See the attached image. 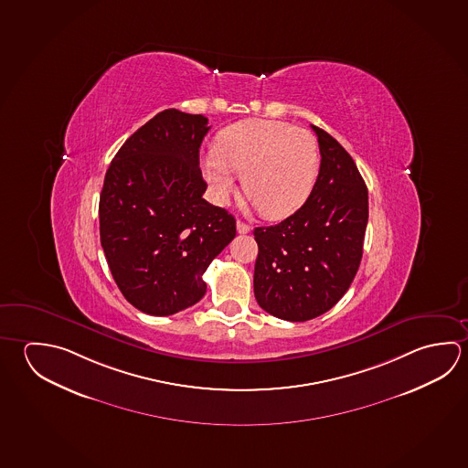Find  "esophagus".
Segmentation results:
<instances>
[{
  "mask_svg": "<svg viewBox=\"0 0 468 468\" xmlns=\"http://www.w3.org/2000/svg\"><path fill=\"white\" fill-rule=\"evenodd\" d=\"M237 230H238V233H241V235H245V233H248V231L251 230V227H250V225H248V223L241 222V220H238Z\"/></svg>",
  "mask_w": 468,
  "mask_h": 468,
  "instance_id": "esophagus-1",
  "label": "esophagus"
}]
</instances>
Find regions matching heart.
Returning a JSON list of instances; mask_svg holds the SVG:
<instances>
[{
  "label": "heart",
  "mask_w": 468,
  "mask_h": 468,
  "mask_svg": "<svg viewBox=\"0 0 468 468\" xmlns=\"http://www.w3.org/2000/svg\"><path fill=\"white\" fill-rule=\"evenodd\" d=\"M319 167V144L311 133L271 120L225 128L214 154L204 159V176L218 202L229 200L239 174L246 197L268 218L299 210L311 196Z\"/></svg>",
  "instance_id": "obj_1"
}]
</instances>
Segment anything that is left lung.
Returning <instances> with one entry per match:
<instances>
[{"label": "left lung", "instance_id": "obj_1", "mask_svg": "<svg viewBox=\"0 0 468 468\" xmlns=\"http://www.w3.org/2000/svg\"><path fill=\"white\" fill-rule=\"evenodd\" d=\"M317 134L320 169L311 196L272 227H258L254 297L289 322L315 319L348 291L360 266L368 189L352 156L327 132Z\"/></svg>", "mask_w": 468, "mask_h": 468}]
</instances>
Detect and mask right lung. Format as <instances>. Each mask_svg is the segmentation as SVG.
<instances>
[{"instance_id":"obj_1","label":"right lung","mask_w":468,"mask_h":468,"mask_svg":"<svg viewBox=\"0 0 468 468\" xmlns=\"http://www.w3.org/2000/svg\"><path fill=\"white\" fill-rule=\"evenodd\" d=\"M204 115L165 110L133 133L100 194V241L116 286L149 315H173L206 294L208 264L237 235L235 217L202 197Z\"/></svg>"}]
</instances>
